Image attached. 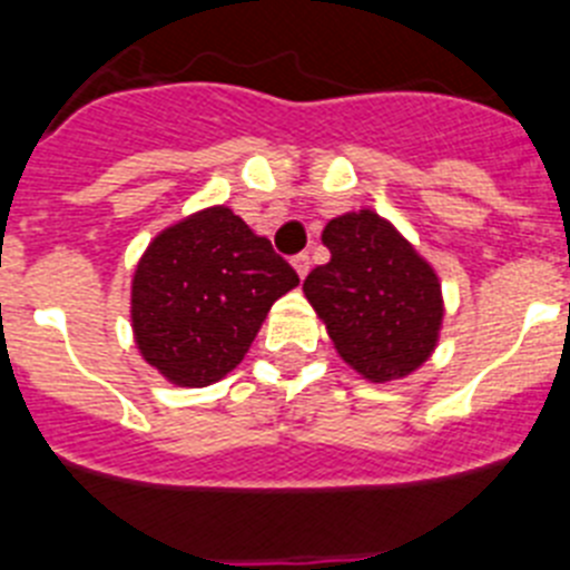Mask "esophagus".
Masks as SVG:
<instances>
[{"mask_svg":"<svg viewBox=\"0 0 570 570\" xmlns=\"http://www.w3.org/2000/svg\"><path fill=\"white\" fill-rule=\"evenodd\" d=\"M294 271L299 274V279H305L311 271V256L308 254H296L294 256Z\"/></svg>","mask_w":570,"mask_h":570,"instance_id":"obj_1","label":"esophagus"}]
</instances>
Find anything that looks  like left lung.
I'll return each instance as SVG.
<instances>
[{
	"instance_id": "left-lung-1",
	"label": "left lung",
	"mask_w": 570,
	"mask_h": 570,
	"mask_svg": "<svg viewBox=\"0 0 570 570\" xmlns=\"http://www.w3.org/2000/svg\"><path fill=\"white\" fill-rule=\"evenodd\" d=\"M322 242L331 259L311 271L302 291L342 360L374 382L416 371L442 325L434 268L374 210L336 216Z\"/></svg>"
}]
</instances>
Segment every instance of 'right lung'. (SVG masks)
<instances>
[{"label":"right lung","instance_id":"add662e5","mask_svg":"<svg viewBox=\"0 0 570 570\" xmlns=\"http://www.w3.org/2000/svg\"><path fill=\"white\" fill-rule=\"evenodd\" d=\"M296 285V271L234 210H199L165 228L136 265L139 354L174 385H210L239 365L271 305Z\"/></svg>","mask_w":570,"mask_h":570}]
</instances>
